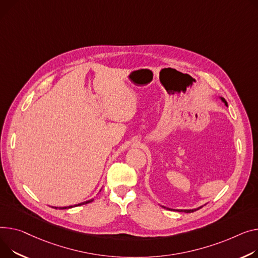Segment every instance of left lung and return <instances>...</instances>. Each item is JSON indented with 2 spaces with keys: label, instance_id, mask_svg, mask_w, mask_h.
Masks as SVG:
<instances>
[{
  "label": "left lung",
  "instance_id": "left-lung-1",
  "mask_svg": "<svg viewBox=\"0 0 258 258\" xmlns=\"http://www.w3.org/2000/svg\"><path fill=\"white\" fill-rule=\"evenodd\" d=\"M222 100L225 102V105L227 106V102H226V100L224 99V98H222ZM165 208V207H164ZM202 208V207H201ZM201 208H198V209H195V210H176V211H178V212H184V213H193V212H195V211H197V210H199V209H201ZM173 211H175V210H173Z\"/></svg>",
  "mask_w": 258,
  "mask_h": 258
}]
</instances>
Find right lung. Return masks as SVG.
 <instances>
[{"label": "right lung", "mask_w": 258, "mask_h": 258, "mask_svg": "<svg viewBox=\"0 0 258 258\" xmlns=\"http://www.w3.org/2000/svg\"><path fill=\"white\" fill-rule=\"evenodd\" d=\"M91 201H93V199L88 200V201H86V202H83V203H80V204H76L75 207H79V205H83V204H87V203H89V202H91ZM71 208H73V207H68V208H60V209H71ZM56 209H57V208H56Z\"/></svg>", "instance_id": "add662e5"}]
</instances>
